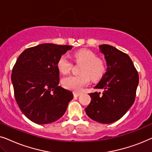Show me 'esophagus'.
Returning a JSON list of instances; mask_svg holds the SVG:
<instances>
[{"mask_svg": "<svg viewBox=\"0 0 152 152\" xmlns=\"http://www.w3.org/2000/svg\"><path fill=\"white\" fill-rule=\"evenodd\" d=\"M80 94V92H74V96L77 97V96H79Z\"/></svg>", "mask_w": 152, "mask_h": 152, "instance_id": "esophagus-1", "label": "esophagus"}]
</instances>
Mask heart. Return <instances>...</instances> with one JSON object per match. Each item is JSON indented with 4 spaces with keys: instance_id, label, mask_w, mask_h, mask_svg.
I'll list each match as a JSON object with an SVG mask.
<instances>
[{
    "instance_id": "heart-1",
    "label": "heart",
    "mask_w": 152,
    "mask_h": 152,
    "mask_svg": "<svg viewBox=\"0 0 152 152\" xmlns=\"http://www.w3.org/2000/svg\"><path fill=\"white\" fill-rule=\"evenodd\" d=\"M74 58L76 62L83 63L79 75H71L64 78L62 83L64 88L74 91H80L83 87L88 84L90 78L94 81L99 80L104 76L106 70L104 60L96 57V54L91 50L82 49L75 52ZM57 66L59 71L63 74L70 72L72 62L67 56L62 55L58 60Z\"/></svg>"
}]
</instances>
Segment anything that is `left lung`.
Masks as SVG:
<instances>
[{
	"label": "left lung",
	"instance_id": "left-lung-1",
	"mask_svg": "<svg viewBox=\"0 0 152 152\" xmlns=\"http://www.w3.org/2000/svg\"><path fill=\"white\" fill-rule=\"evenodd\" d=\"M106 58L107 70L90 93L91 102L86 108L88 116L102 124H110L124 116L134 103L139 76L130 57L108 44L99 46Z\"/></svg>",
	"mask_w": 152,
	"mask_h": 152
}]
</instances>
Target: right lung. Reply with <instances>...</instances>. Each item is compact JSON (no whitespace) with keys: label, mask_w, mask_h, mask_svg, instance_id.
I'll return each mask as SVG.
<instances>
[{"label":"right lung","mask_w":152,"mask_h":152,"mask_svg":"<svg viewBox=\"0 0 152 152\" xmlns=\"http://www.w3.org/2000/svg\"><path fill=\"white\" fill-rule=\"evenodd\" d=\"M72 46L42 44L26 48L19 56L11 76L15 99L32 122L46 124L59 120L73 93L58 86L59 58Z\"/></svg>","instance_id":"right-lung-1"}]
</instances>
